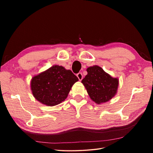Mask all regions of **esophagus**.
<instances>
[{
  "mask_svg": "<svg viewBox=\"0 0 153 153\" xmlns=\"http://www.w3.org/2000/svg\"><path fill=\"white\" fill-rule=\"evenodd\" d=\"M76 76L78 77V79H79V80H80V81L83 79V75H82V73H78V74H76Z\"/></svg>",
  "mask_w": 153,
  "mask_h": 153,
  "instance_id": "esophagus-1",
  "label": "esophagus"
}]
</instances>
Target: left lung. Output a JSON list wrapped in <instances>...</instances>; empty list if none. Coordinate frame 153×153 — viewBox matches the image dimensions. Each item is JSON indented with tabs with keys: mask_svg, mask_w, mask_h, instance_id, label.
I'll return each mask as SVG.
<instances>
[{
	"mask_svg": "<svg viewBox=\"0 0 153 153\" xmlns=\"http://www.w3.org/2000/svg\"><path fill=\"white\" fill-rule=\"evenodd\" d=\"M87 75L82 80L90 98L97 104L107 102L117 94L119 79L113 78L101 67L94 65L87 69Z\"/></svg>",
	"mask_w": 153,
	"mask_h": 153,
	"instance_id": "obj_1",
	"label": "left lung"
}]
</instances>
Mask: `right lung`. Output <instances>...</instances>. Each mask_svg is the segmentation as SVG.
<instances>
[{
  "label": "right lung",
  "mask_w": 153,
  "mask_h": 153,
  "mask_svg": "<svg viewBox=\"0 0 153 153\" xmlns=\"http://www.w3.org/2000/svg\"><path fill=\"white\" fill-rule=\"evenodd\" d=\"M78 78L71 70L54 65L32 78L30 88L36 100L47 106L59 105L66 99Z\"/></svg>",
  "instance_id": "right-lung-1"
}]
</instances>
